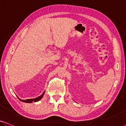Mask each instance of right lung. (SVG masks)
<instances>
[{"mask_svg":"<svg viewBox=\"0 0 126 126\" xmlns=\"http://www.w3.org/2000/svg\"><path fill=\"white\" fill-rule=\"evenodd\" d=\"M44 94H45V92L42 93V94H41L40 96L37 97V98H34V99H25H25H24V100H23V99H21L20 98H18V97H18V98L19 99L20 101H22V102H26V103H32V102H37V101H38L39 100H40V99L42 98L43 96H44Z\"/></svg>","mask_w":126,"mask_h":126,"instance_id":"1","label":"right lung"}]
</instances>
